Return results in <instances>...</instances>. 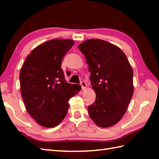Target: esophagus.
I'll return each instance as SVG.
<instances>
[{"label":"esophagus","mask_w":159,"mask_h":159,"mask_svg":"<svg viewBox=\"0 0 159 159\" xmlns=\"http://www.w3.org/2000/svg\"><path fill=\"white\" fill-rule=\"evenodd\" d=\"M80 85L81 86V88H82V90H85L86 88H87V84H86L85 81H81Z\"/></svg>","instance_id":"esophagus-1"}]
</instances>
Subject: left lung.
Here are the masks:
<instances>
[{
  "mask_svg": "<svg viewBox=\"0 0 159 159\" xmlns=\"http://www.w3.org/2000/svg\"><path fill=\"white\" fill-rule=\"evenodd\" d=\"M78 48L89 66L96 95L88 107L89 117L100 127H111L125 113L133 94L131 66L124 52L107 41L89 39Z\"/></svg>",
  "mask_w": 159,
  "mask_h": 159,
  "instance_id": "obj_1",
  "label": "left lung"
}]
</instances>
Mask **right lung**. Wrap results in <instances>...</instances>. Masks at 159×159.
<instances>
[{"mask_svg": "<svg viewBox=\"0 0 159 159\" xmlns=\"http://www.w3.org/2000/svg\"><path fill=\"white\" fill-rule=\"evenodd\" d=\"M74 44L70 39L47 41L35 48L22 65V99L28 113L44 127H54L63 121L69 109L68 101L81 88L67 83L61 68L62 60Z\"/></svg>", "mask_w": 159, "mask_h": 159, "instance_id": "right-lung-1", "label": "right lung"}]
</instances>
